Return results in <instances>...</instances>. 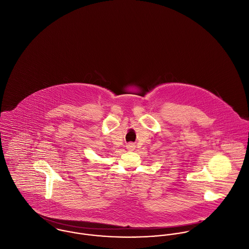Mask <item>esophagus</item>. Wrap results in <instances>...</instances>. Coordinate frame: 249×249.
<instances>
[{
  "label": "esophagus",
  "mask_w": 249,
  "mask_h": 249,
  "mask_svg": "<svg viewBox=\"0 0 249 249\" xmlns=\"http://www.w3.org/2000/svg\"><path fill=\"white\" fill-rule=\"evenodd\" d=\"M126 147H127V149L130 150V151H132V150L135 149V144L134 143H128L127 145H126Z\"/></svg>",
  "instance_id": "obj_1"
}]
</instances>
